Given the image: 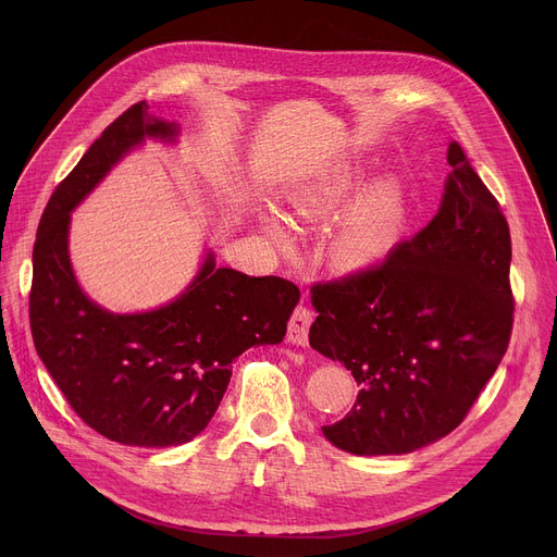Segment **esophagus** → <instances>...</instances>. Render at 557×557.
I'll return each mask as SVG.
<instances>
[{"label": "esophagus", "mask_w": 557, "mask_h": 557, "mask_svg": "<svg viewBox=\"0 0 557 557\" xmlns=\"http://www.w3.org/2000/svg\"><path fill=\"white\" fill-rule=\"evenodd\" d=\"M310 324H312V312L306 306H297L288 322V342L295 346H308Z\"/></svg>", "instance_id": "34e87169"}]
</instances>
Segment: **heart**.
<instances>
[{"instance_id": "b5f03b06", "label": "heart", "mask_w": 557, "mask_h": 557, "mask_svg": "<svg viewBox=\"0 0 557 557\" xmlns=\"http://www.w3.org/2000/svg\"><path fill=\"white\" fill-rule=\"evenodd\" d=\"M361 181V170L339 165L301 176L282 191L295 222L320 224L333 218L326 235V260L337 271L355 273L383 262L401 243L408 224V194L399 181L379 178L349 203ZM262 226L277 245L288 247L293 243L290 228L273 211L262 215Z\"/></svg>"}]
</instances>
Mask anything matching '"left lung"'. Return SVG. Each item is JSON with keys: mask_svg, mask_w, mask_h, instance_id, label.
<instances>
[{"mask_svg": "<svg viewBox=\"0 0 557 557\" xmlns=\"http://www.w3.org/2000/svg\"><path fill=\"white\" fill-rule=\"evenodd\" d=\"M432 222L376 267L310 288L308 342L361 385L324 436L357 456L410 454L467 417L513 324L511 235L498 200L449 143Z\"/></svg>", "mask_w": 557, "mask_h": 557, "instance_id": "8db88e82", "label": "left lung"}]
</instances>
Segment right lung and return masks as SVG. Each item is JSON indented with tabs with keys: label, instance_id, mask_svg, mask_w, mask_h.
<instances>
[{
	"label": "right lung",
	"instance_id": "add662e5",
	"mask_svg": "<svg viewBox=\"0 0 557 557\" xmlns=\"http://www.w3.org/2000/svg\"><path fill=\"white\" fill-rule=\"evenodd\" d=\"M147 110L140 101L106 127L48 200L33 251L30 331L70 408L92 430L123 445L170 447L209 425L235 357L284 339L299 288L218 269L209 251L176 299L147 312H110L82 290L67 253L70 213L145 138L178 136L176 123Z\"/></svg>",
	"mask_w": 557,
	"mask_h": 557
}]
</instances>
